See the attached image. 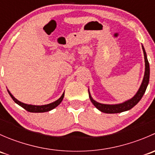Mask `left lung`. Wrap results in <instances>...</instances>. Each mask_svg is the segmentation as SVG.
I'll return each instance as SVG.
<instances>
[{"instance_id": "left-lung-1", "label": "left lung", "mask_w": 155, "mask_h": 155, "mask_svg": "<svg viewBox=\"0 0 155 155\" xmlns=\"http://www.w3.org/2000/svg\"><path fill=\"white\" fill-rule=\"evenodd\" d=\"M143 50V53H144V58H145V74L144 77H143V82H142L141 85H140V88H139L138 91L137 92L134 97H133L131 99L128 100V101H125L124 103H121L119 104H114V105H109V104H100V103L97 102L94 100H93V98L91 97L90 94V92H89V98H90L92 104H94L95 107L97 109H99L101 112H104V113H119V112H125V111L130 110V109H132L133 107H135L139 102H140V100L142 99L143 96L144 95L145 90H146L147 86L148 85V82H149V76H150V68H149V63H148V58H147L146 52H145V50L143 46H142Z\"/></svg>"}]
</instances>
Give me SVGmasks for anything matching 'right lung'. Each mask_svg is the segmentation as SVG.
<instances>
[{
  "instance_id": "add662e5",
  "label": "right lung",
  "mask_w": 155,
  "mask_h": 155,
  "mask_svg": "<svg viewBox=\"0 0 155 155\" xmlns=\"http://www.w3.org/2000/svg\"><path fill=\"white\" fill-rule=\"evenodd\" d=\"M8 93L10 94V97H12V99L13 100L15 104H17L18 105H19L20 107L24 108L25 110H27L28 112H48V111L51 110V109H54L55 107H57L59 104H61V102L62 101V100L64 99V92L63 93V94L61 95L60 98L58 100H57L54 102L51 103L49 104H46V105H42V106H35V105H29V104H25L24 103H21L20 101H18V100L15 99L13 96L12 95V94L9 91V90H7Z\"/></svg>"
}]
</instances>
